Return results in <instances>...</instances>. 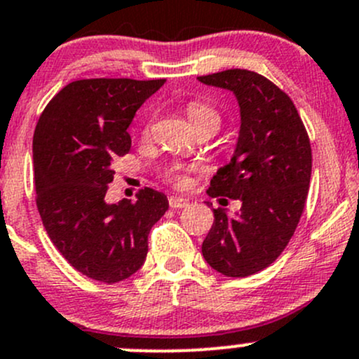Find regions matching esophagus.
<instances>
[{
	"mask_svg": "<svg viewBox=\"0 0 359 359\" xmlns=\"http://www.w3.org/2000/svg\"><path fill=\"white\" fill-rule=\"evenodd\" d=\"M187 203H189V201H187V199L179 198V196H170V198H168L170 208H173V210H177V208H186Z\"/></svg>",
	"mask_w": 359,
	"mask_h": 359,
	"instance_id": "obj_1",
	"label": "esophagus"
}]
</instances>
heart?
Here are the masks:
<instances>
[{
    "label": "heart",
    "mask_w": 359,
    "mask_h": 359,
    "mask_svg": "<svg viewBox=\"0 0 359 359\" xmlns=\"http://www.w3.org/2000/svg\"><path fill=\"white\" fill-rule=\"evenodd\" d=\"M186 113L189 116L191 123L194 126L196 130L199 129H215L218 130L222 123L220 113L215 110L213 107L205 101H189L186 104ZM151 134V120L144 126L142 129V135L148 137ZM189 167H184V165H170L168 168L163 170V179L167 180L168 184H172L173 187H186L189 184Z\"/></svg>",
    "instance_id": "obj_1"
}]
</instances>
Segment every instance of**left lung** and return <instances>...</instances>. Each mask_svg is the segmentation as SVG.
I'll return each mask as SVG.
<instances>
[{"label":"left lung","instance_id":"left-lung-1","mask_svg":"<svg viewBox=\"0 0 359 359\" xmlns=\"http://www.w3.org/2000/svg\"><path fill=\"white\" fill-rule=\"evenodd\" d=\"M232 90L241 107L236 153L211 179V198L239 199L229 217L213 208L203 256L227 277H249L270 266L296 232L311 179V144L292 100L256 72L232 69L198 77Z\"/></svg>","mask_w":359,"mask_h":359}]
</instances>
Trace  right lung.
Masks as SVG:
<instances>
[{"label":"right lung","instance_id":"right-lung-1","mask_svg":"<svg viewBox=\"0 0 359 359\" xmlns=\"http://www.w3.org/2000/svg\"><path fill=\"white\" fill-rule=\"evenodd\" d=\"M165 79H82L46 104L32 139L36 205L51 243L93 280L115 284L142 266L149 230L168 210L163 192L108 205L111 163L130 151L135 111Z\"/></svg>","mask_w":359,"mask_h":359}]
</instances>
